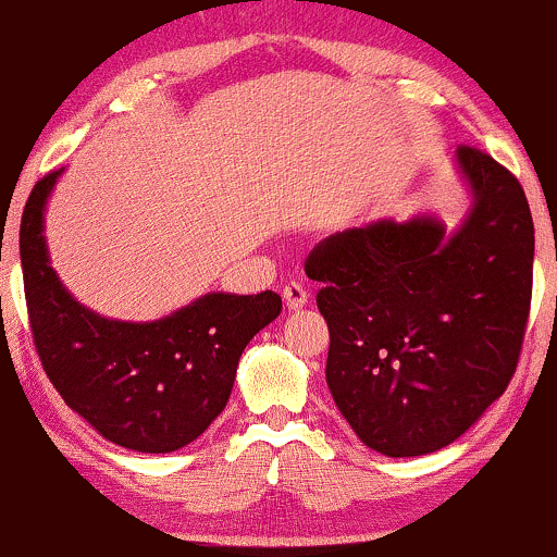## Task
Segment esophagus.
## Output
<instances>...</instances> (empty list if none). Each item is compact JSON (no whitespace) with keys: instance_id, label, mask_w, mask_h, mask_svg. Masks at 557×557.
Listing matches in <instances>:
<instances>
[{"instance_id":"1","label":"esophagus","mask_w":557,"mask_h":557,"mask_svg":"<svg viewBox=\"0 0 557 557\" xmlns=\"http://www.w3.org/2000/svg\"><path fill=\"white\" fill-rule=\"evenodd\" d=\"M283 298L287 304V309H304L309 304V290H306L300 283H287L283 287Z\"/></svg>"}]
</instances>
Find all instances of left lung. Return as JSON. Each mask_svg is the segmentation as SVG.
<instances>
[{"mask_svg":"<svg viewBox=\"0 0 557 557\" xmlns=\"http://www.w3.org/2000/svg\"><path fill=\"white\" fill-rule=\"evenodd\" d=\"M456 168L471 209L376 220L306 259L330 327L327 387L372 450L413 458L450 445L508 387L532 304L534 222L521 183L471 146Z\"/></svg>","mask_w":557,"mask_h":557,"instance_id":"1","label":"left lung"}]
</instances>
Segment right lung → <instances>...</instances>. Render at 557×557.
<instances>
[{"label":"right lung","instance_id":"1","mask_svg":"<svg viewBox=\"0 0 557 557\" xmlns=\"http://www.w3.org/2000/svg\"><path fill=\"white\" fill-rule=\"evenodd\" d=\"M60 175L34 185L21 222L25 304L44 372L110 443L181 450L225 411L240 354L280 317L283 298L207 293L154 322L96 314L70 296L49 261L44 212Z\"/></svg>","mask_w":557,"mask_h":557}]
</instances>
